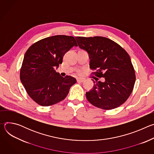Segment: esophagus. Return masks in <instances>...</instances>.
I'll list each match as a JSON object with an SVG mask.
<instances>
[{"mask_svg":"<svg viewBox=\"0 0 154 154\" xmlns=\"http://www.w3.org/2000/svg\"><path fill=\"white\" fill-rule=\"evenodd\" d=\"M84 80H85L84 79H81V78H77V81L78 82H83Z\"/></svg>","mask_w":154,"mask_h":154,"instance_id":"esophagus-1","label":"esophagus"}]
</instances>
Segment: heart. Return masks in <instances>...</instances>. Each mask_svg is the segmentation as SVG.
Listing matches in <instances>:
<instances>
[{
  "mask_svg": "<svg viewBox=\"0 0 154 154\" xmlns=\"http://www.w3.org/2000/svg\"><path fill=\"white\" fill-rule=\"evenodd\" d=\"M77 72H78V73H80V71H77Z\"/></svg>",
  "mask_w": 154,
  "mask_h": 154,
  "instance_id": "obj_1",
  "label": "heart"
}]
</instances>
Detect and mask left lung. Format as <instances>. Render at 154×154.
I'll list each match as a JSON object with an SVG mask.
<instances>
[{"instance_id":"obj_1","label":"left lung","mask_w":154,"mask_h":154,"mask_svg":"<svg viewBox=\"0 0 154 154\" xmlns=\"http://www.w3.org/2000/svg\"><path fill=\"white\" fill-rule=\"evenodd\" d=\"M75 39L79 46L89 54L90 68L95 71L92 74L105 80H93L94 85L86 93L87 100L106 110L123 104L132 92L136 80L128 53L118 43L105 37L77 36Z\"/></svg>"}]
</instances>
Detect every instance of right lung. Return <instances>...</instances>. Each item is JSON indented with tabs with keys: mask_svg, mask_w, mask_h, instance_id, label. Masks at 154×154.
<instances>
[{
	"mask_svg": "<svg viewBox=\"0 0 154 154\" xmlns=\"http://www.w3.org/2000/svg\"><path fill=\"white\" fill-rule=\"evenodd\" d=\"M77 46L73 36L55 35L42 39L28 49L20 71V79L30 98L43 106H51L66 98L76 83L71 76L56 72L65 53Z\"/></svg>",
	"mask_w": 154,
	"mask_h": 154,
	"instance_id": "right-lung-1",
	"label": "right lung"
}]
</instances>
